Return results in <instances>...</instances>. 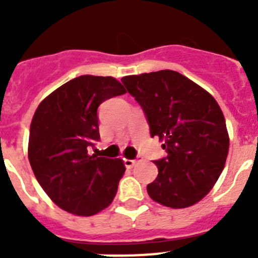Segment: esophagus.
Segmentation results:
<instances>
[{"mask_svg": "<svg viewBox=\"0 0 258 258\" xmlns=\"http://www.w3.org/2000/svg\"><path fill=\"white\" fill-rule=\"evenodd\" d=\"M137 161L138 160H136V159H133V160H131V159H124V164L126 168H132V166H133Z\"/></svg>", "mask_w": 258, "mask_h": 258, "instance_id": "obj_1", "label": "esophagus"}]
</instances>
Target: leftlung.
<instances>
[{
	"label": "left lung",
	"instance_id": "8db88e82",
	"mask_svg": "<svg viewBox=\"0 0 258 258\" xmlns=\"http://www.w3.org/2000/svg\"><path fill=\"white\" fill-rule=\"evenodd\" d=\"M145 112L151 137L164 141L166 156L155 160L159 174L150 198L169 208H187L212 190L229 154L220 106L207 90L170 70L121 79Z\"/></svg>",
	"mask_w": 258,
	"mask_h": 258
}]
</instances>
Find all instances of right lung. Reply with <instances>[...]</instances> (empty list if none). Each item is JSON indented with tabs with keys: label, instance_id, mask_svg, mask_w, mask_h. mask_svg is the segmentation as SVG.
<instances>
[{
	"label": "right lung",
	"instance_id": "add662e5",
	"mask_svg": "<svg viewBox=\"0 0 258 258\" xmlns=\"http://www.w3.org/2000/svg\"><path fill=\"white\" fill-rule=\"evenodd\" d=\"M113 77L84 75L38 104L31 122L28 159L36 179L61 209L93 216L112 203L125 173L121 159L88 154L99 141L98 107L125 94Z\"/></svg>",
	"mask_w": 258,
	"mask_h": 258
}]
</instances>
